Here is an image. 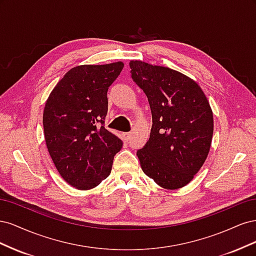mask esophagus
Segmentation results:
<instances>
[{"label": "esophagus", "mask_w": 256, "mask_h": 256, "mask_svg": "<svg viewBox=\"0 0 256 256\" xmlns=\"http://www.w3.org/2000/svg\"><path fill=\"white\" fill-rule=\"evenodd\" d=\"M122 136L124 138H125L126 141H128L129 138H130V136H131V134L130 132H124V134H122Z\"/></svg>", "instance_id": "obj_1"}]
</instances>
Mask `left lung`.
<instances>
[{
    "label": "left lung",
    "instance_id": "8db88e82",
    "mask_svg": "<svg viewBox=\"0 0 256 256\" xmlns=\"http://www.w3.org/2000/svg\"><path fill=\"white\" fill-rule=\"evenodd\" d=\"M131 76L148 98L152 126L136 154L143 172L161 188L188 184L210 150L214 114L200 85L174 69L130 60Z\"/></svg>",
    "mask_w": 256,
    "mask_h": 256
}]
</instances>
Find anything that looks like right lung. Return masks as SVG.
Segmentation results:
<instances>
[{
  "instance_id": "add662e5",
  "label": "right lung",
  "mask_w": 256,
  "mask_h": 256,
  "mask_svg": "<svg viewBox=\"0 0 256 256\" xmlns=\"http://www.w3.org/2000/svg\"><path fill=\"white\" fill-rule=\"evenodd\" d=\"M122 68V62L76 66L58 82L46 102V145L60 175L78 190L92 189L106 180L115 154L122 147L120 138L102 126L108 88Z\"/></svg>"
}]
</instances>
